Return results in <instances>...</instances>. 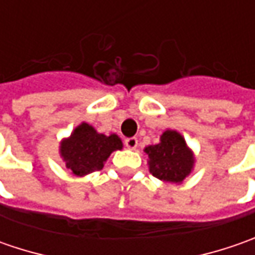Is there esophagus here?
Segmentation results:
<instances>
[{
	"label": "esophagus",
	"instance_id": "34e87169",
	"mask_svg": "<svg viewBox=\"0 0 255 255\" xmlns=\"http://www.w3.org/2000/svg\"><path fill=\"white\" fill-rule=\"evenodd\" d=\"M125 144H126V147H128V149H130V150H134V149L137 147L139 142H137V139H136V137H129V139H126Z\"/></svg>",
	"mask_w": 255,
	"mask_h": 255
}]
</instances>
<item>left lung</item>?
I'll list each match as a JSON object with an SVG mask.
<instances>
[{
    "mask_svg": "<svg viewBox=\"0 0 255 255\" xmlns=\"http://www.w3.org/2000/svg\"><path fill=\"white\" fill-rule=\"evenodd\" d=\"M149 170L159 180L180 184L190 174L196 163L194 153L177 130L167 129L160 142L144 147Z\"/></svg>",
    "mask_w": 255,
    "mask_h": 255,
    "instance_id": "1",
    "label": "left lung"
}]
</instances>
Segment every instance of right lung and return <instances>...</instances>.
<instances>
[{"instance_id":"add662e5","label":"right lung","mask_w":255,"mask_h":255,"mask_svg":"<svg viewBox=\"0 0 255 255\" xmlns=\"http://www.w3.org/2000/svg\"><path fill=\"white\" fill-rule=\"evenodd\" d=\"M122 147V140L116 133L106 136L98 132L92 125L82 122L75 128L71 136L61 140L59 156L74 176L84 177L101 170L108 157Z\"/></svg>"}]
</instances>
